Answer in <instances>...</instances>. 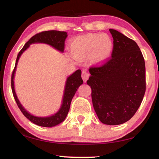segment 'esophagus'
<instances>
[{"mask_svg":"<svg viewBox=\"0 0 159 159\" xmlns=\"http://www.w3.org/2000/svg\"><path fill=\"white\" fill-rule=\"evenodd\" d=\"M81 76H82L83 80V82L85 83L86 81H87V80L89 79V73H88L87 71H82Z\"/></svg>","mask_w":159,"mask_h":159,"instance_id":"obj_1","label":"esophagus"}]
</instances>
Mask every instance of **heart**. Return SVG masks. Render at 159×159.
Masks as SVG:
<instances>
[{"mask_svg": "<svg viewBox=\"0 0 159 159\" xmlns=\"http://www.w3.org/2000/svg\"><path fill=\"white\" fill-rule=\"evenodd\" d=\"M112 49V42L107 34L88 33L78 37L71 44V50L76 57L92 56L94 62L102 63L108 58Z\"/></svg>", "mask_w": 159, "mask_h": 159, "instance_id": "heart-1", "label": "heart"}]
</instances>
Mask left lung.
Returning a JSON list of instances; mask_svg holds the SVG:
<instances>
[{
    "label": "left lung",
    "instance_id": "left-lung-1",
    "mask_svg": "<svg viewBox=\"0 0 159 159\" xmlns=\"http://www.w3.org/2000/svg\"><path fill=\"white\" fill-rule=\"evenodd\" d=\"M111 58L89 70L87 84L99 120L108 125H122L134 116L146 89L145 60L136 42L114 29Z\"/></svg>",
    "mask_w": 159,
    "mask_h": 159
}]
</instances>
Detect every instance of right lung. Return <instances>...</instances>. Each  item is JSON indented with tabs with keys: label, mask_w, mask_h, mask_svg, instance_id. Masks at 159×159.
<instances>
[{
	"label": "right lung",
	"mask_w": 159,
	"mask_h": 159,
	"mask_svg": "<svg viewBox=\"0 0 159 159\" xmlns=\"http://www.w3.org/2000/svg\"><path fill=\"white\" fill-rule=\"evenodd\" d=\"M67 37V33L64 31H58V30H49L44 31L36 34L35 35L32 37L28 41L25 43L24 47L20 51L16 57L15 67L11 75V90L14 95V99L18 105L19 109L21 110L22 113L24 116L28 118V120L31 121L32 122L35 124V125L44 126V127H53V126L59 125L65 120L66 117L70 111V105L71 100L73 99L75 93L77 91L78 88H79L80 85L83 84V80L81 78V70H78L74 71L73 74L67 77L65 82L64 93H63L62 104L60 106L58 111L56 113L50 115L47 117H39L35 115H32L29 112L25 109L24 106H22L21 102H19L18 97L16 96L15 89H14V79L15 76V72L16 70V66L18 64L19 60L21 57L23 53L29 48L30 45L32 44H36V43H43V44H47L50 45L51 47L54 48L55 49L57 50L61 53L64 52L65 49V41Z\"/></svg>",
	"instance_id": "1"
}]
</instances>
